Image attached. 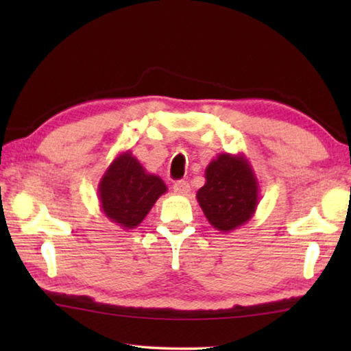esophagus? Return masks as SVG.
<instances>
[{"mask_svg":"<svg viewBox=\"0 0 351 351\" xmlns=\"http://www.w3.org/2000/svg\"><path fill=\"white\" fill-rule=\"evenodd\" d=\"M173 192L176 195H182V197H184V195H187L190 192L189 182L187 181H176L173 184Z\"/></svg>","mask_w":351,"mask_h":351,"instance_id":"esophagus-1","label":"esophagus"}]
</instances>
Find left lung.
<instances>
[{"mask_svg":"<svg viewBox=\"0 0 351 351\" xmlns=\"http://www.w3.org/2000/svg\"><path fill=\"white\" fill-rule=\"evenodd\" d=\"M204 176L197 199L213 228L232 232L254 217L260 187L245 154L219 153L206 167Z\"/></svg>","mask_w":351,"mask_h":351,"instance_id":"obj_1","label":"left lung"}]
</instances>
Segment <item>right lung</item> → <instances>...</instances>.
Segmentation results:
<instances>
[{
    "label": "right lung",
    "mask_w": 351,
    "mask_h": 351,
    "mask_svg": "<svg viewBox=\"0 0 351 351\" xmlns=\"http://www.w3.org/2000/svg\"><path fill=\"white\" fill-rule=\"evenodd\" d=\"M165 192V182L148 173L130 150L112 159L97 187L104 215L125 230L138 228Z\"/></svg>",
    "instance_id": "add662e5"
}]
</instances>
